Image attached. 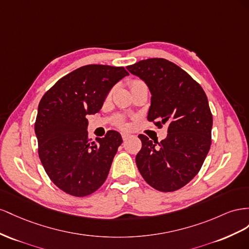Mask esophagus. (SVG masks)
<instances>
[{
  "label": "esophagus",
  "instance_id": "34e87169",
  "mask_svg": "<svg viewBox=\"0 0 249 249\" xmlns=\"http://www.w3.org/2000/svg\"><path fill=\"white\" fill-rule=\"evenodd\" d=\"M121 134H122V139H123L124 141L128 140V139L131 137V134H130V133H128V132H122Z\"/></svg>",
  "mask_w": 249,
  "mask_h": 249
}]
</instances>
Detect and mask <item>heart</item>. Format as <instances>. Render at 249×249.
I'll return each instance as SVG.
<instances>
[{"mask_svg":"<svg viewBox=\"0 0 249 249\" xmlns=\"http://www.w3.org/2000/svg\"><path fill=\"white\" fill-rule=\"evenodd\" d=\"M138 82H141V81H140V80H133V81L131 82V84H130V87H131L132 84H134V83H138Z\"/></svg>","mask_w":249,"mask_h":249,"instance_id":"heart-1","label":"heart"}]
</instances>
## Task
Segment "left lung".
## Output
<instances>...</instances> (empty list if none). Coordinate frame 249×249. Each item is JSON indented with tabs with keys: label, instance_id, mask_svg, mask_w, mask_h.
Here are the masks:
<instances>
[{
	"label": "left lung",
	"instance_id": "left-lung-1",
	"mask_svg": "<svg viewBox=\"0 0 249 249\" xmlns=\"http://www.w3.org/2000/svg\"><path fill=\"white\" fill-rule=\"evenodd\" d=\"M127 70L150 90L149 122L168 128L167 138L160 143L140 134L139 171L155 190H178L199 172L210 150L213 116L207 95L187 72L164 58L141 60Z\"/></svg>",
	"mask_w": 249,
	"mask_h": 249
}]
</instances>
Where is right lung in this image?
<instances>
[{
  "mask_svg": "<svg viewBox=\"0 0 249 249\" xmlns=\"http://www.w3.org/2000/svg\"><path fill=\"white\" fill-rule=\"evenodd\" d=\"M129 75L123 67L89 65L62 77L42 96L34 129L50 179L76 197L94 193L107 178L122 137L109 130L90 141L88 115L101 109L111 88Z\"/></svg>",
  "mask_w": 249,
  "mask_h": 249,
  "instance_id": "right-lung-1",
  "label": "right lung"
}]
</instances>
